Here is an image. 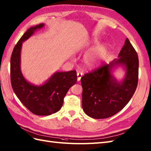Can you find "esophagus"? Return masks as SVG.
<instances>
[{
	"label": "esophagus",
	"instance_id": "34e87169",
	"mask_svg": "<svg viewBox=\"0 0 151 151\" xmlns=\"http://www.w3.org/2000/svg\"><path fill=\"white\" fill-rule=\"evenodd\" d=\"M77 76H78V81H79L80 80H81V77L83 76V73H81V72H78V73H77Z\"/></svg>",
	"mask_w": 151,
	"mask_h": 151
}]
</instances>
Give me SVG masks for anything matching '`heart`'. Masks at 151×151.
Segmentation results:
<instances>
[{
  "label": "heart",
  "instance_id": "b5f03b06",
  "mask_svg": "<svg viewBox=\"0 0 151 151\" xmlns=\"http://www.w3.org/2000/svg\"><path fill=\"white\" fill-rule=\"evenodd\" d=\"M106 54V48L105 46H98L85 55L84 61L86 66L90 68L99 66L105 59Z\"/></svg>",
  "mask_w": 151,
  "mask_h": 151
}]
</instances>
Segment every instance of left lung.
<instances>
[{"label":"left lung","instance_id":"8db88e82","mask_svg":"<svg viewBox=\"0 0 151 151\" xmlns=\"http://www.w3.org/2000/svg\"><path fill=\"white\" fill-rule=\"evenodd\" d=\"M118 56V59L93 70L81 79L83 109L92 118L105 119L116 114L126 106L136 91L139 60L128 38ZM118 64L126 68V78L121 83L110 73L113 67Z\"/></svg>","mask_w":151,"mask_h":151}]
</instances>
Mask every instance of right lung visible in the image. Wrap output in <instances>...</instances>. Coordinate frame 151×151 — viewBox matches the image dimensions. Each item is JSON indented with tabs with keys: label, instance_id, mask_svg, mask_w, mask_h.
Instances as JSON below:
<instances>
[{
	"label": "right lung",
	"instance_id": "add662e5",
	"mask_svg": "<svg viewBox=\"0 0 151 151\" xmlns=\"http://www.w3.org/2000/svg\"><path fill=\"white\" fill-rule=\"evenodd\" d=\"M44 25L42 23L33 26L24 33L13 48L10 61V76L13 91L23 105L37 116H48L59 111L68 90L77 82L76 70L56 72L41 86L30 84L23 77L20 68L22 42Z\"/></svg>",
	"mask_w": 151,
	"mask_h": 151
}]
</instances>
